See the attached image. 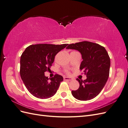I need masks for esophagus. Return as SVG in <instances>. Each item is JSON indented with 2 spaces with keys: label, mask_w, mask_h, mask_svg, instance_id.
I'll return each instance as SVG.
<instances>
[{
  "label": "esophagus",
  "mask_w": 128,
  "mask_h": 128,
  "mask_svg": "<svg viewBox=\"0 0 128 128\" xmlns=\"http://www.w3.org/2000/svg\"><path fill=\"white\" fill-rule=\"evenodd\" d=\"M64 80H72V78H69V77H64Z\"/></svg>",
  "instance_id": "34e87169"
}]
</instances>
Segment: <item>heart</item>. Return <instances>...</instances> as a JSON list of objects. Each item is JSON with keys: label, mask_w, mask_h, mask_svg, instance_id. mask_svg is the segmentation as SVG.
I'll list each match as a JSON object with an SVG mask.
<instances>
[{"label": "heart", "mask_w": 128, "mask_h": 128, "mask_svg": "<svg viewBox=\"0 0 128 128\" xmlns=\"http://www.w3.org/2000/svg\"><path fill=\"white\" fill-rule=\"evenodd\" d=\"M67 73H68V72H67Z\"/></svg>", "instance_id": "heart-1"}]
</instances>
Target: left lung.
Here are the masks:
<instances>
[{
  "label": "left lung",
  "mask_w": 128,
  "mask_h": 128,
  "mask_svg": "<svg viewBox=\"0 0 128 128\" xmlns=\"http://www.w3.org/2000/svg\"><path fill=\"white\" fill-rule=\"evenodd\" d=\"M67 49L78 51L83 61L80 65L86 75L84 80L77 78L80 87L72 91V95L80 100H89L97 96L102 90L109 77L110 58L103 46L90 42L83 41L69 44Z\"/></svg>",
  "instance_id": "left-lung-1"
}]
</instances>
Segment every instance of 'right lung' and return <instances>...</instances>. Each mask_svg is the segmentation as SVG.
<instances>
[{
	"label": "right lung",
	"instance_id": "right-lung-1",
	"mask_svg": "<svg viewBox=\"0 0 128 128\" xmlns=\"http://www.w3.org/2000/svg\"><path fill=\"white\" fill-rule=\"evenodd\" d=\"M67 44L53 45L40 44L27 47L20 59V75L31 94L40 99H48L54 95L63 77L56 74L50 78L45 76L49 71L56 54Z\"/></svg>",
	"mask_w": 128,
	"mask_h": 128
}]
</instances>
